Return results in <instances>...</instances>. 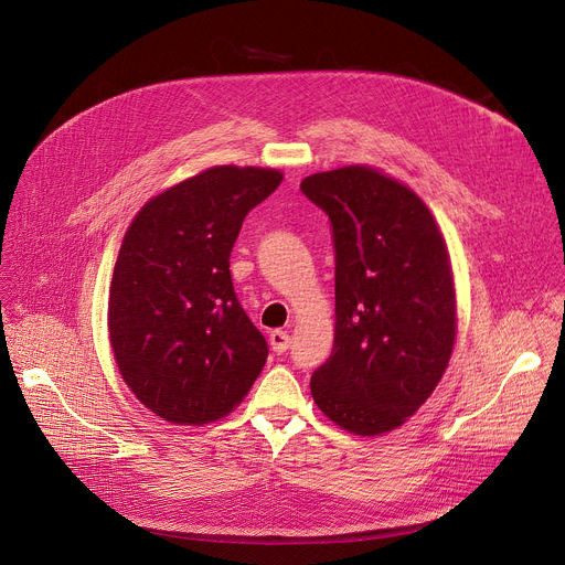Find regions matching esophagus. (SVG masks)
<instances>
[{"mask_svg": "<svg viewBox=\"0 0 565 565\" xmlns=\"http://www.w3.org/2000/svg\"><path fill=\"white\" fill-rule=\"evenodd\" d=\"M288 344H290V338H288L286 331H273V333H270V349H273L277 355H281V353L288 349Z\"/></svg>", "mask_w": 565, "mask_h": 565, "instance_id": "1", "label": "esophagus"}]
</instances>
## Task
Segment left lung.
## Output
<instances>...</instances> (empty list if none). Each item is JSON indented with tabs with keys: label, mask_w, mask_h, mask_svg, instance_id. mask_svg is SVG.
I'll return each instance as SVG.
<instances>
[{
	"label": "left lung",
	"mask_w": 565,
	"mask_h": 565,
	"mask_svg": "<svg viewBox=\"0 0 565 565\" xmlns=\"http://www.w3.org/2000/svg\"><path fill=\"white\" fill-rule=\"evenodd\" d=\"M301 192L333 225L335 340L310 377L319 412L355 436L405 425L447 371L458 308L445 236L405 183L347 166Z\"/></svg>",
	"instance_id": "8db88e82"
}]
</instances>
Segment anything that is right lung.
Returning <instances> with one entry per match:
<instances>
[{"instance_id":"add662e5","label":"right lung","mask_w":565,"mask_h":565,"mask_svg":"<svg viewBox=\"0 0 565 565\" xmlns=\"http://www.w3.org/2000/svg\"><path fill=\"white\" fill-rule=\"evenodd\" d=\"M279 170L214 166L151 196L129 223L109 286L118 371L142 405L174 425L227 416L262 373L268 344L241 308L230 253Z\"/></svg>"}]
</instances>
